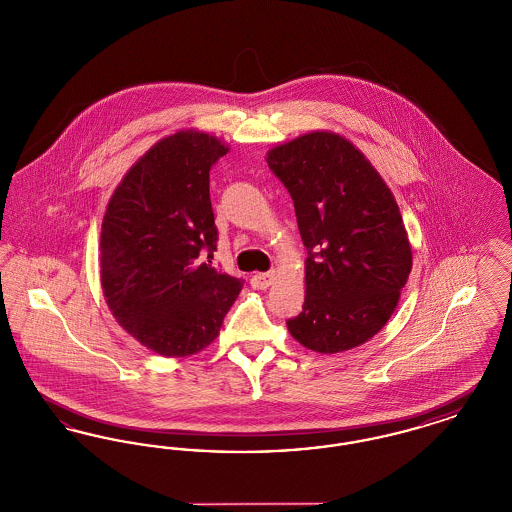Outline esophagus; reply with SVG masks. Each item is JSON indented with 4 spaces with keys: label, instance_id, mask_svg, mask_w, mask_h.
I'll return each instance as SVG.
<instances>
[{
    "label": "esophagus",
    "instance_id": "esophagus-1",
    "mask_svg": "<svg viewBox=\"0 0 512 512\" xmlns=\"http://www.w3.org/2000/svg\"><path fill=\"white\" fill-rule=\"evenodd\" d=\"M272 282H274V272H257L251 278V286L255 290H267Z\"/></svg>",
    "mask_w": 512,
    "mask_h": 512
}]
</instances>
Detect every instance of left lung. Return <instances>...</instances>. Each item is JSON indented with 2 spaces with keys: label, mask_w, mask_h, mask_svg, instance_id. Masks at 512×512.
I'll return each mask as SVG.
<instances>
[{
  "label": "left lung",
  "mask_w": 512,
  "mask_h": 512,
  "mask_svg": "<svg viewBox=\"0 0 512 512\" xmlns=\"http://www.w3.org/2000/svg\"><path fill=\"white\" fill-rule=\"evenodd\" d=\"M267 163L295 207L305 259L303 311L288 330L303 347L341 353L390 320L413 268L397 201L365 155L317 130L272 147Z\"/></svg>",
  "instance_id": "left-lung-1"
}]
</instances>
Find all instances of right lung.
<instances>
[{"label": "right lung", "mask_w": 512, "mask_h": 512, "mask_svg": "<svg viewBox=\"0 0 512 512\" xmlns=\"http://www.w3.org/2000/svg\"><path fill=\"white\" fill-rule=\"evenodd\" d=\"M228 153L219 138L180 130L124 174L101 224L99 274L122 328L163 357L217 340L244 286L211 265L219 230L209 171Z\"/></svg>", "instance_id": "right-lung-1"}]
</instances>
